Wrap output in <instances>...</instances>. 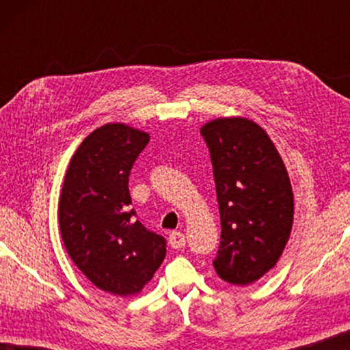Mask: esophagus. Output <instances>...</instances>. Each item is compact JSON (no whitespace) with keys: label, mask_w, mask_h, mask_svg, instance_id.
I'll list each match as a JSON object with an SVG mask.
<instances>
[{"label":"esophagus","mask_w":350,"mask_h":350,"mask_svg":"<svg viewBox=\"0 0 350 350\" xmlns=\"http://www.w3.org/2000/svg\"><path fill=\"white\" fill-rule=\"evenodd\" d=\"M169 243H170V247H172V248H175V250H180V248H183V247H185V243H186L183 232H180V231H174V232H170V236H169Z\"/></svg>","instance_id":"34e87169"}]
</instances>
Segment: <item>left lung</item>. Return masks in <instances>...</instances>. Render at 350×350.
Returning a JSON list of instances; mask_svg holds the SVG:
<instances>
[{
	"instance_id": "left-lung-1",
	"label": "left lung",
	"mask_w": 350,
	"mask_h": 350,
	"mask_svg": "<svg viewBox=\"0 0 350 350\" xmlns=\"http://www.w3.org/2000/svg\"><path fill=\"white\" fill-rule=\"evenodd\" d=\"M213 165L221 242L213 267L232 285L256 282L277 265L293 226L288 172L262 127L217 118L200 127Z\"/></svg>"
}]
</instances>
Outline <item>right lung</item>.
I'll return each instance as SVG.
<instances>
[{
	"label": "right lung",
	"instance_id": "1",
	"mask_svg": "<svg viewBox=\"0 0 350 350\" xmlns=\"http://www.w3.org/2000/svg\"><path fill=\"white\" fill-rule=\"evenodd\" d=\"M150 133L109 122L84 138L59 200L62 241L78 269L107 293H140L165 258V239L135 219L129 175Z\"/></svg>",
	"mask_w": 350,
	"mask_h": 350
}]
</instances>
